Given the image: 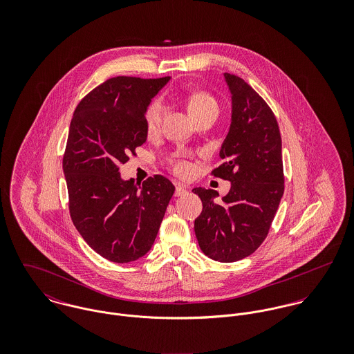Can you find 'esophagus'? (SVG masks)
Returning <instances> with one entry per match:
<instances>
[{
  "instance_id": "obj_1",
  "label": "esophagus",
  "mask_w": 354,
  "mask_h": 354,
  "mask_svg": "<svg viewBox=\"0 0 354 354\" xmlns=\"http://www.w3.org/2000/svg\"><path fill=\"white\" fill-rule=\"evenodd\" d=\"M187 187L185 185H181V184H178L177 187H176V192H174V195L178 198V196H184V195H187Z\"/></svg>"
}]
</instances>
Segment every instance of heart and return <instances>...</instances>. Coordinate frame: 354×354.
<instances>
[{"label": "heart", "mask_w": 354, "mask_h": 354, "mask_svg": "<svg viewBox=\"0 0 354 354\" xmlns=\"http://www.w3.org/2000/svg\"><path fill=\"white\" fill-rule=\"evenodd\" d=\"M211 106H216V102L215 100L207 94V93H195L189 97L188 100V111L189 114H195L198 111H201L205 107H211ZM162 104L160 102L155 101L152 102L151 104L147 107V111H146V127L149 131H155L159 125V121H160V117H162ZM173 165H174V169L177 173H187L188 171V165L187 162L184 160H177V159H173L171 160Z\"/></svg>", "instance_id": "heart-1"}]
</instances>
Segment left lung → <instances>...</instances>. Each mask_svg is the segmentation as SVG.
Returning <instances> with one entry per match:
<instances>
[{
  "mask_svg": "<svg viewBox=\"0 0 354 354\" xmlns=\"http://www.w3.org/2000/svg\"><path fill=\"white\" fill-rule=\"evenodd\" d=\"M230 93L229 132L221 146L223 163L212 174L232 183L218 192L194 188L203 203L195 234L205 256L232 263L254 252L267 237L283 195L282 140L278 122L261 97L241 77L223 73Z\"/></svg>",
  "mask_w": 354,
  "mask_h": 354,
  "instance_id": "obj_1",
  "label": "left lung"
}]
</instances>
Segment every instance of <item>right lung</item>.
<instances>
[{
    "label": "right lung",
    "mask_w": 354,
    "mask_h": 354,
    "mask_svg": "<svg viewBox=\"0 0 354 354\" xmlns=\"http://www.w3.org/2000/svg\"><path fill=\"white\" fill-rule=\"evenodd\" d=\"M170 76L106 80L77 104L62 170L69 211L83 240L102 257L129 263L151 250L174 185L163 176L142 185L118 171L146 143V111Z\"/></svg>",
    "instance_id": "add662e5"
}]
</instances>
